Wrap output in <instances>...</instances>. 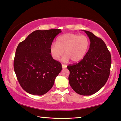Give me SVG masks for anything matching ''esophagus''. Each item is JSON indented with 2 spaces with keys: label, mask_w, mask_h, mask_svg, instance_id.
<instances>
[{
  "label": "esophagus",
  "mask_w": 121,
  "mask_h": 121,
  "mask_svg": "<svg viewBox=\"0 0 121 121\" xmlns=\"http://www.w3.org/2000/svg\"><path fill=\"white\" fill-rule=\"evenodd\" d=\"M62 68H66V66H67V65H66L63 64H62Z\"/></svg>",
  "instance_id": "obj_1"
}]
</instances>
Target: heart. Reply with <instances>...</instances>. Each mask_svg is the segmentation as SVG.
<instances>
[{"label":"heart","mask_w":121,"mask_h":121,"mask_svg":"<svg viewBox=\"0 0 121 121\" xmlns=\"http://www.w3.org/2000/svg\"><path fill=\"white\" fill-rule=\"evenodd\" d=\"M89 38L85 35H80L73 33H66L59 36L56 43L51 45L50 51L52 58L56 60H60L64 56L63 60L78 62L83 58L90 48Z\"/></svg>","instance_id":"obj_1"}]
</instances>
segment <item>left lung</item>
<instances>
[{
	"label": "left lung",
	"instance_id": "left-lung-1",
	"mask_svg": "<svg viewBox=\"0 0 121 121\" xmlns=\"http://www.w3.org/2000/svg\"><path fill=\"white\" fill-rule=\"evenodd\" d=\"M90 40V48L78 63L69 65V84L82 95H90L99 91L108 81L111 57L103 40L90 31L84 30Z\"/></svg>",
	"mask_w": 121,
	"mask_h": 121
}]
</instances>
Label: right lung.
<instances>
[{
  "label": "right lung",
  "instance_id": "right-lung-1",
  "mask_svg": "<svg viewBox=\"0 0 121 121\" xmlns=\"http://www.w3.org/2000/svg\"><path fill=\"white\" fill-rule=\"evenodd\" d=\"M61 29L35 30L19 43L13 68L23 90L29 94L42 95L48 92L62 70V64L54 59L50 46Z\"/></svg>",
  "mask_w": 121,
  "mask_h": 121
}]
</instances>
